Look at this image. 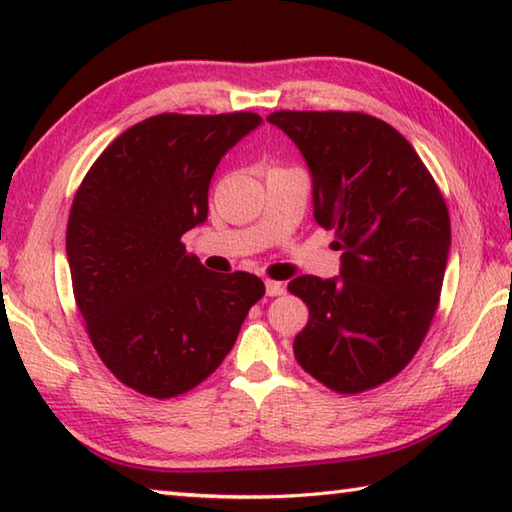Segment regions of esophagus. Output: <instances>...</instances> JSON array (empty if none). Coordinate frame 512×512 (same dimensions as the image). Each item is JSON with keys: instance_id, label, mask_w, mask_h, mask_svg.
Returning a JSON list of instances; mask_svg holds the SVG:
<instances>
[{"instance_id": "34e87169", "label": "esophagus", "mask_w": 512, "mask_h": 512, "mask_svg": "<svg viewBox=\"0 0 512 512\" xmlns=\"http://www.w3.org/2000/svg\"><path fill=\"white\" fill-rule=\"evenodd\" d=\"M282 293H284V284H282V282H273V280H266V296H268V298L282 296Z\"/></svg>"}]
</instances>
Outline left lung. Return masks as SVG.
I'll return each mask as SVG.
<instances>
[{"mask_svg": "<svg viewBox=\"0 0 512 512\" xmlns=\"http://www.w3.org/2000/svg\"><path fill=\"white\" fill-rule=\"evenodd\" d=\"M266 119L305 158L314 216L341 250V275L289 282L309 307L293 354L336 393L368 391L413 359L436 314L452 248L447 205L420 155L386 121L293 110Z\"/></svg>", "mask_w": 512, "mask_h": 512, "instance_id": "1", "label": "left lung"}]
</instances>
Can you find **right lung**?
I'll use <instances>...</instances> for the list:
<instances>
[{
  "instance_id": "obj_1",
  "label": "right lung",
  "mask_w": 512,
  "mask_h": 512,
  "mask_svg": "<svg viewBox=\"0 0 512 512\" xmlns=\"http://www.w3.org/2000/svg\"><path fill=\"white\" fill-rule=\"evenodd\" d=\"M255 112H162L121 133L74 196L67 262L90 341L121 384L167 400L201 384L235 345L264 282L212 273L180 237L207 221L225 153Z\"/></svg>"
}]
</instances>
